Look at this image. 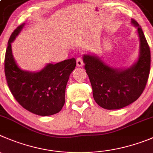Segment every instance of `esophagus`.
Here are the masks:
<instances>
[{
  "label": "esophagus",
  "mask_w": 153,
  "mask_h": 153,
  "mask_svg": "<svg viewBox=\"0 0 153 153\" xmlns=\"http://www.w3.org/2000/svg\"><path fill=\"white\" fill-rule=\"evenodd\" d=\"M76 65L78 67H82V65H83V61H82V59L81 58H78L76 59Z\"/></svg>",
  "instance_id": "esophagus-1"
}]
</instances>
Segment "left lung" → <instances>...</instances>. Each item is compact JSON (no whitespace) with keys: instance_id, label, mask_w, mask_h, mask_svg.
<instances>
[{"instance_id":"8db88e82","label":"left lung","mask_w":153,"mask_h":153,"mask_svg":"<svg viewBox=\"0 0 153 153\" xmlns=\"http://www.w3.org/2000/svg\"><path fill=\"white\" fill-rule=\"evenodd\" d=\"M140 40V52L137 62L131 68L115 70L106 65L98 57L83 56L85 69L91 82L93 97L100 107L116 110L129 105L139 98L144 91L150 71L151 54L149 46L137 22Z\"/></svg>"}]
</instances>
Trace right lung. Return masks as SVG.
I'll list each match as a JSON object with an SVG mask.
<instances>
[{
  "mask_svg": "<svg viewBox=\"0 0 153 153\" xmlns=\"http://www.w3.org/2000/svg\"><path fill=\"white\" fill-rule=\"evenodd\" d=\"M23 26L20 25L14 30L6 50L4 72L9 88L19 104L28 111L44 116L56 114L65 104V88L76 65V59L49 64L40 72L22 71L13 59L11 43Z\"/></svg>",
  "mask_w": 153,
  "mask_h": 153,
  "instance_id": "1",
  "label": "right lung"
}]
</instances>
